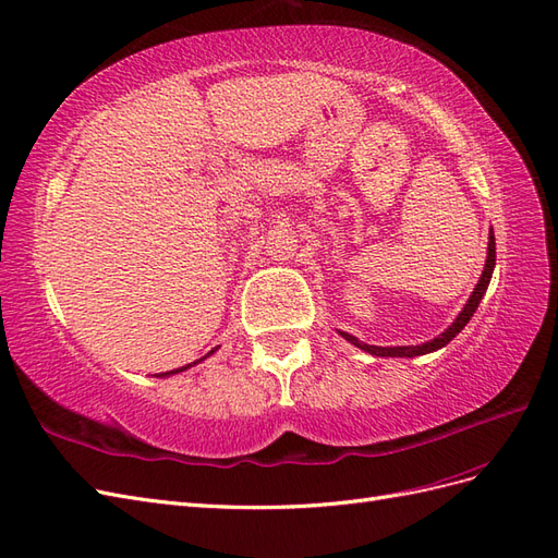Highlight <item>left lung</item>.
<instances>
[{
	"label": "left lung",
	"instance_id": "left-lung-1",
	"mask_svg": "<svg viewBox=\"0 0 558 558\" xmlns=\"http://www.w3.org/2000/svg\"><path fill=\"white\" fill-rule=\"evenodd\" d=\"M493 268H496V235H493V229H490V231H488L486 264H484L480 282L474 284V292L470 294L468 304L463 306V311L458 313L456 320H453L447 329H444V331L439 333V337H435L433 341H425V343H421V345H388V348H386V345H369V343H364V341H360L357 337H353V333H348V331H341V329H337V331L341 333V337H343L348 343H353V345H357L360 350H364V353L376 355V357H418V355L435 353V350L447 345V343L456 337V333H460V329H463V327L470 323V317L474 315L476 306H480V301L484 299V294H486V290H488Z\"/></svg>",
	"mask_w": 558,
	"mask_h": 558
}]
</instances>
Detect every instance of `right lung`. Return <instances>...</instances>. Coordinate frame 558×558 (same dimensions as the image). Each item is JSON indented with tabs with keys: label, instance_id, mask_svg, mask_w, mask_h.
I'll use <instances>...</instances> for the list:
<instances>
[{
	"label": "right lung",
	"instance_id": "right-lung-1",
	"mask_svg": "<svg viewBox=\"0 0 558 558\" xmlns=\"http://www.w3.org/2000/svg\"><path fill=\"white\" fill-rule=\"evenodd\" d=\"M215 350H217V348H213V350H210V353H208V355H203L201 360H196V362H191V364H184V367H180V369H172V372H166V374H156V376H158V378H166V376H172V374H180V372H184V369H191V367H196V364H198V362H203L205 357H210V355L215 353Z\"/></svg>",
	"mask_w": 558,
	"mask_h": 558
}]
</instances>
